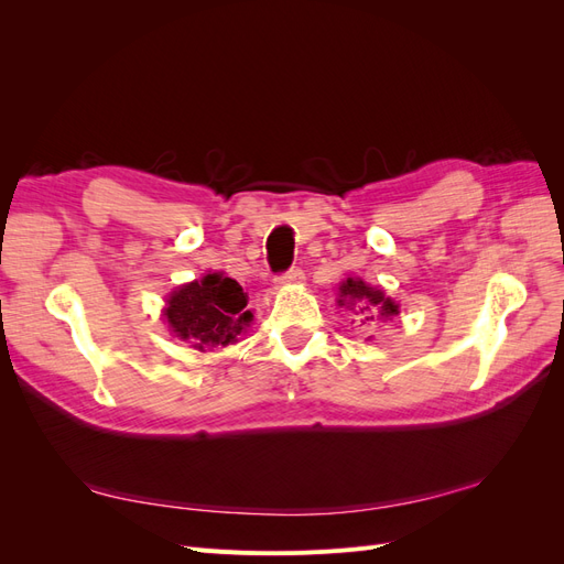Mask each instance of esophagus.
Wrapping results in <instances>:
<instances>
[{
  "label": "esophagus",
  "mask_w": 564,
  "mask_h": 564,
  "mask_svg": "<svg viewBox=\"0 0 564 564\" xmlns=\"http://www.w3.org/2000/svg\"><path fill=\"white\" fill-rule=\"evenodd\" d=\"M303 282V270L296 265V268H289L286 272H282V275H278V284H299Z\"/></svg>",
  "instance_id": "34e87169"
}]
</instances>
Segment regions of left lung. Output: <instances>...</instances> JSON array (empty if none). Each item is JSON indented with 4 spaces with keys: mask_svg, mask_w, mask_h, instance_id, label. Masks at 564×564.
Masks as SVG:
<instances>
[{
    "mask_svg": "<svg viewBox=\"0 0 564 564\" xmlns=\"http://www.w3.org/2000/svg\"><path fill=\"white\" fill-rule=\"evenodd\" d=\"M340 296H344L338 301L340 305L348 301L360 313H367L369 315L367 319H373V311H379L381 317L398 315V305L392 303L390 299H386L383 292H379V289H371L362 280L348 278L344 284H340Z\"/></svg>",
    "mask_w": 564,
    "mask_h": 564,
    "instance_id": "left-lung-1",
    "label": "left lung"
}]
</instances>
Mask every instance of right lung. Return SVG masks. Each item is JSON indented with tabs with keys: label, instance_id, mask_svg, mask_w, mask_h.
Listing matches in <instances>:
<instances>
[{
	"label": "right lung",
	"instance_id": "add662e5",
	"mask_svg": "<svg viewBox=\"0 0 564 564\" xmlns=\"http://www.w3.org/2000/svg\"><path fill=\"white\" fill-rule=\"evenodd\" d=\"M166 303V322L199 350L228 346L253 317L251 311H245L247 294L242 286L218 272L176 289Z\"/></svg>",
	"mask_w": 564,
	"mask_h": 564
}]
</instances>
